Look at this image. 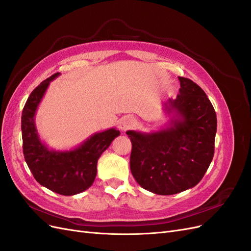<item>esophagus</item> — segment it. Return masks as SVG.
I'll list each match as a JSON object with an SVG mask.
<instances>
[{
	"label": "esophagus",
	"instance_id": "34e87169",
	"mask_svg": "<svg viewBox=\"0 0 251 251\" xmlns=\"http://www.w3.org/2000/svg\"><path fill=\"white\" fill-rule=\"evenodd\" d=\"M136 125V119L132 116H125L120 121V128L123 131H127Z\"/></svg>",
	"mask_w": 251,
	"mask_h": 251
}]
</instances>
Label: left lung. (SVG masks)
Listing matches in <instances>:
<instances>
[{
  "label": "left lung",
  "instance_id": "left-lung-1",
  "mask_svg": "<svg viewBox=\"0 0 251 251\" xmlns=\"http://www.w3.org/2000/svg\"><path fill=\"white\" fill-rule=\"evenodd\" d=\"M178 78L180 93L165 103V110H176L181 119L161 132H126L132 142V175L141 187L157 195L178 194L198 184L215 153V109L196 82Z\"/></svg>",
  "mask_w": 251,
  "mask_h": 251
}]
</instances>
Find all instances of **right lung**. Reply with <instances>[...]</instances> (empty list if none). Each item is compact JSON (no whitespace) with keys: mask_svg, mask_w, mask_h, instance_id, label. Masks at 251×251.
<instances>
[{"mask_svg":"<svg viewBox=\"0 0 251 251\" xmlns=\"http://www.w3.org/2000/svg\"><path fill=\"white\" fill-rule=\"evenodd\" d=\"M54 73L37 86L24 105L22 113L23 153L34 179L50 191L72 196L86 191L96 177L98 158L120 135L115 128L94 134L81 146L70 151H52L42 144L34 126V114Z\"/></svg>","mask_w":251,"mask_h":251,"instance_id":"1","label":"right lung"}]
</instances>
